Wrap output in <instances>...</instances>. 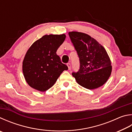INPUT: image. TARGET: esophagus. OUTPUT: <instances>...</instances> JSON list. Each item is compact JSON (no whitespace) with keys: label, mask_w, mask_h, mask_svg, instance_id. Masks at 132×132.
Segmentation results:
<instances>
[{"label":"esophagus","mask_w":132,"mask_h":132,"mask_svg":"<svg viewBox=\"0 0 132 132\" xmlns=\"http://www.w3.org/2000/svg\"><path fill=\"white\" fill-rule=\"evenodd\" d=\"M67 66H68V67L69 70H70V68H71V64H70V63H67Z\"/></svg>","instance_id":"34e87169"}]
</instances>
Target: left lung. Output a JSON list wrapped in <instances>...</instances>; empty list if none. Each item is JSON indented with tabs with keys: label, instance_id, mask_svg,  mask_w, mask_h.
Here are the masks:
<instances>
[{
	"label": "left lung",
	"instance_id": "left-lung-1",
	"mask_svg": "<svg viewBox=\"0 0 132 132\" xmlns=\"http://www.w3.org/2000/svg\"><path fill=\"white\" fill-rule=\"evenodd\" d=\"M69 35L80 59L78 71L72 76L79 85L88 89L101 87L111 75V61L104 48L85 33L70 32Z\"/></svg>",
	"mask_w": 132,
	"mask_h": 132
}]
</instances>
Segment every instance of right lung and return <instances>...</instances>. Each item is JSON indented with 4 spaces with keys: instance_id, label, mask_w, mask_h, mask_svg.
I'll list each match as a JSON object with an SVG mask.
<instances>
[{
    "instance_id": "add662e5",
    "label": "right lung",
    "mask_w": 132,
    "mask_h": 132,
    "mask_svg": "<svg viewBox=\"0 0 132 132\" xmlns=\"http://www.w3.org/2000/svg\"><path fill=\"white\" fill-rule=\"evenodd\" d=\"M66 35H44L32 44L22 62V71L28 85L44 92L54 85L68 67L62 63L56 51L63 43Z\"/></svg>"
}]
</instances>
